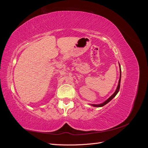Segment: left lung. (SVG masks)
<instances>
[{"mask_svg":"<svg viewBox=\"0 0 148 148\" xmlns=\"http://www.w3.org/2000/svg\"><path fill=\"white\" fill-rule=\"evenodd\" d=\"M120 80H121V69H120V79H119V84H118V86H117V89H116L115 92L112 95V96L109 98L108 99L106 100L104 102L102 103V104H91V105L93 106L94 107H102V106H105L106 104H107L108 102H109L112 99H113V98H114L116 95H117V94L118 93V92H119V91L120 86Z\"/></svg>","mask_w":148,"mask_h":148,"instance_id":"obj_1","label":"left lung"}]
</instances>
